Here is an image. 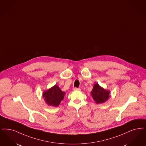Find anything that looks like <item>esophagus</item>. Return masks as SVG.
Here are the masks:
<instances>
[{
    "mask_svg": "<svg viewBox=\"0 0 146 146\" xmlns=\"http://www.w3.org/2000/svg\"><path fill=\"white\" fill-rule=\"evenodd\" d=\"M74 91H80V89L79 88H73Z\"/></svg>",
    "mask_w": 146,
    "mask_h": 146,
    "instance_id": "34e87169",
    "label": "esophagus"
}]
</instances>
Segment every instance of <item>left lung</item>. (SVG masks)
<instances>
[{"label":"left lung","instance_id":"1","mask_svg":"<svg viewBox=\"0 0 146 146\" xmlns=\"http://www.w3.org/2000/svg\"><path fill=\"white\" fill-rule=\"evenodd\" d=\"M110 91L101 87L98 83L94 85L91 94L97 104L104 103L110 97Z\"/></svg>","mask_w":146,"mask_h":146}]
</instances>
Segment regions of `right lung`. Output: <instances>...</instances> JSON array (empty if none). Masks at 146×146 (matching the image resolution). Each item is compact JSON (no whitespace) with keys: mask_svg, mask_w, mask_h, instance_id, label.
<instances>
[{"mask_svg":"<svg viewBox=\"0 0 146 146\" xmlns=\"http://www.w3.org/2000/svg\"><path fill=\"white\" fill-rule=\"evenodd\" d=\"M66 93L62 91L57 85H55L46 91H44L42 97L47 105L57 107L64 99Z\"/></svg>","mask_w":146,"mask_h":146,"instance_id":"1","label":"right lung"}]
</instances>
